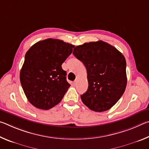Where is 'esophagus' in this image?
<instances>
[{
  "label": "esophagus",
  "instance_id": "obj_1",
  "mask_svg": "<svg viewBox=\"0 0 149 149\" xmlns=\"http://www.w3.org/2000/svg\"><path fill=\"white\" fill-rule=\"evenodd\" d=\"M77 80L75 79V80L74 81V85L76 84H77Z\"/></svg>",
  "mask_w": 149,
  "mask_h": 149
}]
</instances>
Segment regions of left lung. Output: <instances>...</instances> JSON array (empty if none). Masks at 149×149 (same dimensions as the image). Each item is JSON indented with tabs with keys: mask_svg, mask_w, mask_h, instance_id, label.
I'll return each instance as SVG.
<instances>
[{
	"mask_svg": "<svg viewBox=\"0 0 149 149\" xmlns=\"http://www.w3.org/2000/svg\"><path fill=\"white\" fill-rule=\"evenodd\" d=\"M73 54L87 69L89 87L81 95L83 103L95 112L109 110L119 100L127 85L125 57L102 41L75 47Z\"/></svg>",
	"mask_w": 149,
	"mask_h": 149,
	"instance_id": "1",
	"label": "left lung"
}]
</instances>
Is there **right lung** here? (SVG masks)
<instances>
[{
  "mask_svg": "<svg viewBox=\"0 0 149 149\" xmlns=\"http://www.w3.org/2000/svg\"><path fill=\"white\" fill-rule=\"evenodd\" d=\"M74 47L62 40L47 39L27 50L19 79L27 100L35 107L49 110L63 99L70 85L62 64Z\"/></svg>",
  "mask_w": 149,
  "mask_h": 149,
  "instance_id": "add662e5",
  "label": "right lung"
}]
</instances>
